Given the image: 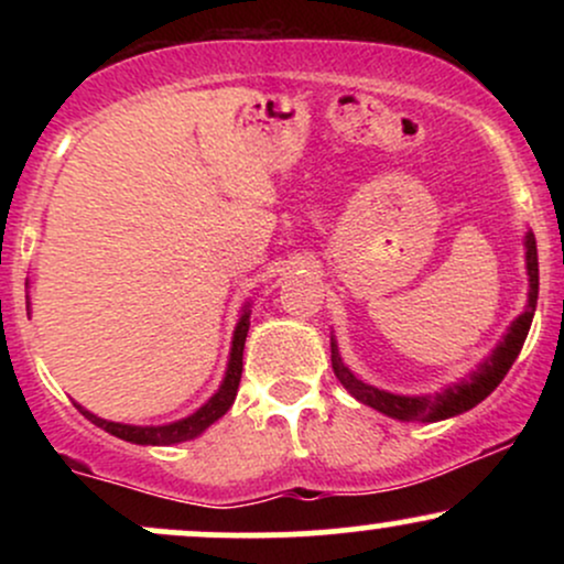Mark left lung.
I'll list each match as a JSON object with an SVG mask.
<instances>
[{
    "instance_id": "8db88e82",
    "label": "left lung",
    "mask_w": 564,
    "mask_h": 564,
    "mask_svg": "<svg viewBox=\"0 0 564 564\" xmlns=\"http://www.w3.org/2000/svg\"><path fill=\"white\" fill-rule=\"evenodd\" d=\"M525 257H528V275H530V291H528V307L525 313L520 315L509 326L503 341H498L485 364L477 368L475 373L462 384H453L445 392L440 394H426V398H405V394H392L384 390H377V387L366 384L355 377L349 368L341 364L339 349H336V341L332 336V366L336 379L347 387L352 398H358L360 403L377 408V411L384 413V416L400 419V422H443V419L458 416V413L469 411L477 403H482L490 392L501 384V379L507 377L511 364L520 355L522 345H525V336L530 332V323H533L535 302H539V249H535L533 232L525 236Z\"/></svg>"
}]
</instances>
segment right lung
Wrapping results in <instances>:
<instances>
[{
    "mask_svg": "<svg viewBox=\"0 0 564 564\" xmlns=\"http://www.w3.org/2000/svg\"><path fill=\"white\" fill-rule=\"evenodd\" d=\"M246 334H249V310H243L241 321H238L236 334H232V349H230V364H228V373H225L223 387L215 398L209 400L204 408H198L193 416L183 419V422H174L166 426H129V424H116V422H106V419L95 416V413L84 411V408L76 403V408L89 419L95 426L100 430L111 432V435L127 440V443H138V445H172V443H185V440L198 437L200 432L206 430L209 424H215L219 416L228 413V408L232 405L238 392V381H241V371H243V341Z\"/></svg>",
    "mask_w": 564,
    "mask_h": 564,
    "instance_id": "obj_1",
    "label": "right lung"
}]
</instances>
